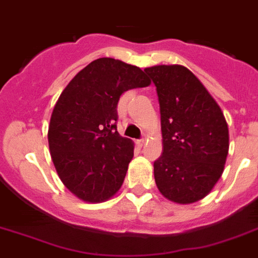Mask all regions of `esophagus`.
<instances>
[{
  "instance_id": "34e87169",
  "label": "esophagus",
  "mask_w": 258,
  "mask_h": 258,
  "mask_svg": "<svg viewBox=\"0 0 258 258\" xmlns=\"http://www.w3.org/2000/svg\"><path fill=\"white\" fill-rule=\"evenodd\" d=\"M138 144L140 145V147H143V145L145 144V140H144V139H140V140H138Z\"/></svg>"
}]
</instances>
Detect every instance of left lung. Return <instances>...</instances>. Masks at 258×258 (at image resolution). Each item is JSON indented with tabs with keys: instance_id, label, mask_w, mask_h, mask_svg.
Here are the masks:
<instances>
[{
	"instance_id": "1",
	"label": "left lung",
	"mask_w": 258,
	"mask_h": 258,
	"mask_svg": "<svg viewBox=\"0 0 258 258\" xmlns=\"http://www.w3.org/2000/svg\"><path fill=\"white\" fill-rule=\"evenodd\" d=\"M144 71L160 102L163 151L153 165L156 184L170 201L196 203L223 172L228 153L225 115L187 67L161 64Z\"/></svg>"
}]
</instances>
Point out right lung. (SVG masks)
Masks as SVG:
<instances>
[{"label": "right lung", "instance_id": "add662e5", "mask_svg": "<svg viewBox=\"0 0 258 258\" xmlns=\"http://www.w3.org/2000/svg\"><path fill=\"white\" fill-rule=\"evenodd\" d=\"M149 84L142 69L98 58L58 98L48 131L50 156L62 183L83 201L102 203L122 187L134 143L116 131V105L123 92Z\"/></svg>", "mask_w": 258, "mask_h": 258}]
</instances>
